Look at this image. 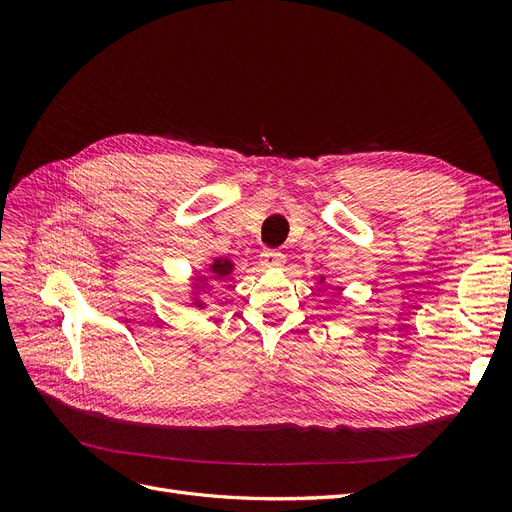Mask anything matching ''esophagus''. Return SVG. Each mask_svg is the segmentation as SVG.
Instances as JSON below:
<instances>
[{
	"instance_id": "1",
	"label": "esophagus",
	"mask_w": 512,
	"mask_h": 512,
	"mask_svg": "<svg viewBox=\"0 0 512 512\" xmlns=\"http://www.w3.org/2000/svg\"><path fill=\"white\" fill-rule=\"evenodd\" d=\"M260 265L265 269H280L284 267V254L275 250H265L260 254Z\"/></svg>"
}]
</instances>
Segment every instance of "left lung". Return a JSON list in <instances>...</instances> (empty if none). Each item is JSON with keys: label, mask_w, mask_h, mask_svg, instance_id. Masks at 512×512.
<instances>
[{"label": "left lung", "mask_w": 512, "mask_h": 512, "mask_svg": "<svg viewBox=\"0 0 512 512\" xmlns=\"http://www.w3.org/2000/svg\"><path fill=\"white\" fill-rule=\"evenodd\" d=\"M322 282H324V277H322V280H320V284H322Z\"/></svg>", "instance_id": "8db88e82"}]
</instances>
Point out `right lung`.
I'll return each mask as SVG.
<instances>
[{
    "instance_id": "right-lung-1",
    "label": "right lung",
    "mask_w": 512,
    "mask_h": 512,
    "mask_svg": "<svg viewBox=\"0 0 512 512\" xmlns=\"http://www.w3.org/2000/svg\"><path fill=\"white\" fill-rule=\"evenodd\" d=\"M232 269H235V262L232 260H228V258H215L211 265L207 267V271H209V275H196V280H194V305L196 307H205V303L198 299V292L200 290H207L209 286H207V280H226V277L232 273Z\"/></svg>"
}]
</instances>
